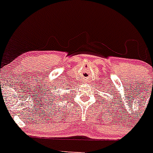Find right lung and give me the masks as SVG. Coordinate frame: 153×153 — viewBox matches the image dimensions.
Instances as JSON below:
<instances>
[{"mask_svg":"<svg viewBox=\"0 0 153 153\" xmlns=\"http://www.w3.org/2000/svg\"><path fill=\"white\" fill-rule=\"evenodd\" d=\"M67 89H68V88H67ZM52 96H53V95H52Z\"/></svg>","mask_w":153,"mask_h":153,"instance_id":"right-lung-1","label":"right lung"}]
</instances>
